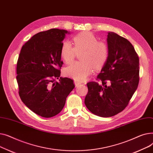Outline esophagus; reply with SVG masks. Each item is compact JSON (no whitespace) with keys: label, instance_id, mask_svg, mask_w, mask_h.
Instances as JSON below:
<instances>
[{"label":"esophagus","instance_id":"1","mask_svg":"<svg viewBox=\"0 0 153 153\" xmlns=\"http://www.w3.org/2000/svg\"><path fill=\"white\" fill-rule=\"evenodd\" d=\"M74 84H75V85H76V87H77V86H79L80 84H81V83L80 82H79V81H74Z\"/></svg>","mask_w":153,"mask_h":153}]
</instances>
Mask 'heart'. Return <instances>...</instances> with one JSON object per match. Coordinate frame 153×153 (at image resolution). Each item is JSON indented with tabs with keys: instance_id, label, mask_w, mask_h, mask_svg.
Segmentation results:
<instances>
[{
	"instance_id": "obj_1",
	"label": "heart",
	"mask_w": 153,
	"mask_h": 153,
	"mask_svg": "<svg viewBox=\"0 0 153 153\" xmlns=\"http://www.w3.org/2000/svg\"><path fill=\"white\" fill-rule=\"evenodd\" d=\"M72 39L74 47L69 40L62 43L61 56L66 63L70 64L74 60L77 52L82 51V61L71 64L65 69L64 73L75 81H82L92 73L94 68L100 69L105 65L108 58V46L105 42L98 41L89 31L81 32Z\"/></svg>"
}]
</instances>
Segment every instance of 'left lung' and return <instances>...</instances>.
I'll return each instance as SVG.
<instances>
[{
  "instance_id": "8db88e82",
  "label": "left lung",
  "mask_w": 153,
  "mask_h": 153,
  "mask_svg": "<svg viewBox=\"0 0 153 153\" xmlns=\"http://www.w3.org/2000/svg\"><path fill=\"white\" fill-rule=\"evenodd\" d=\"M109 55L97 80L87 84L84 103L92 114L110 117L128 105L139 84V57L128 40L114 32L107 36Z\"/></svg>"
}]
</instances>
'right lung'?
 I'll use <instances>...</instances> for the list:
<instances>
[{
	"label": "right lung",
	"mask_w": 153,
	"mask_h": 153,
	"mask_svg": "<svg viewBox=\"0 0 153 153\" xmlns=\"http://www.w3.org/2000/svg\"><path fill=\"white\" fill-rule=\"evenodd\" d=\"M67 30L52 28L32 36L23 45L17 64L19 96L23 103L45 118L58 115L74 88L73 81L60 77L61 46ZM60 78V82L55 81Z\"/></svg>",
	"instance_id": "right-lung-1"
}]
</instances>
